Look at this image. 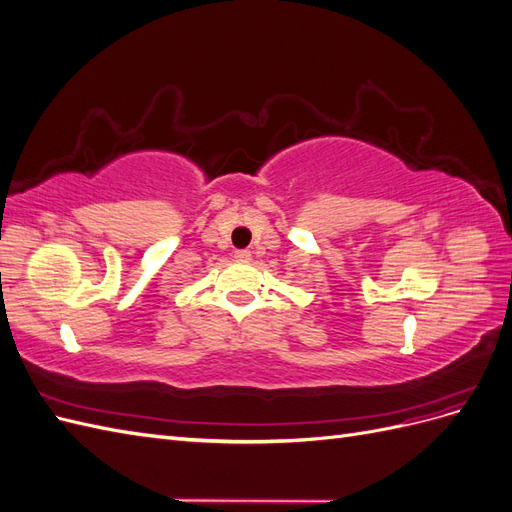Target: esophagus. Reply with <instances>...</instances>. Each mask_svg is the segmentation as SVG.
Listing matches in <instances>:
<instances>
[{"label": "esophagus", "instance_id": "34e87169", "mask_svg": "<svg viewBox=\"0 0 512 512\" xmlns=\"http://www.w3.org/2000/svg\"><path fill=\"white\" fill-rule=\"evenodd\" d=\"M235 258H237L239 262H250V260H252V252H250V250H237V252H235Z\"/></svg>", "mask_w": 512, "mask_h": 512}]
</instances>
